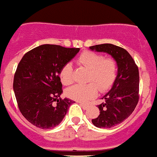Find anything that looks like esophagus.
<instances>
[{
    "instance_id": "obj_1",
    "label": "esophagus",
    "mask_w": 157,
    "mask_h": 157,
    "mask_svg": "<svg viewBox=\"0 0 157 157\" xmlns=\"http://www.w3.org/2000/svg\"><path fill=\"white\" fill-rule=\"evenodd\" d=\"M79 105H81V107H82V108L83 109H84V110L87 109V108H88V107H89L88 105H86V104H84V103H80Z\"/></svg>"
}]
</instances>
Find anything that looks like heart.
I'll return each mask as SVG.
<instances>
[{"instance_id": "obj_1", "label": "heart", "mask_w": 157, "mask_h": 157, "mask_svg": "<svg viewBox=\"0 0 157 157\" xmlns=\"http://www.w3.org/2000/svg\"><path fill=\"white\" fill-rule=\"evenodd\" d=\"M80 65L89 69L86 85H75L66 90L67 96L78 101H86L94 98L98 92H105L114 84L117 77L118 65L116 59L105 57L103 54L85 51L78 58ZM59 78L63 85L74 82V70L71 63H67L59 71Z\"/></svg>"}]
</instances>
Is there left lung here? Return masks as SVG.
<instances>
[{
    "mask_svg": "<svg viewBox=\"0 0 157 157\" xmlns=\"http://www.w3.org/2000/svg\"><path fill=\"white\" fill-rule=\"evenodd\" d=\"M97 52L110 54L118 65V75L112 88L98 105L100 115L92 123L99 128H111L118 125L134 112L139 100V71L132 56L126 49L112 44L90 47Z\"/></svg>",
    "mask_w": 157,
    "mask_h": 157,
    "instance_id": "8db88e82",
    "label": "left lung"
}]
</instances>
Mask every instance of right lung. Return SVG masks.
Instances as JSON below:
<instances>
[{
    "label": "right lung",
    "mask_w": 157,
    "mask_h": 157,
    "mask_svg": "<svg viewBox=\"0 0 157 157\" xmlns=\"http://www.w3.org/2000/svg\"><path fill=\"white\" fill-rule=\"evenodd\" d=\"M78 52V48L45 44L25 53L19 61L14 75V93L22 115L35 127L46 130L58 126L74 103L59 98L63 93L59 75Z\"/></svg>",
    "instance_id": "obj_1"
}]
</instances>
